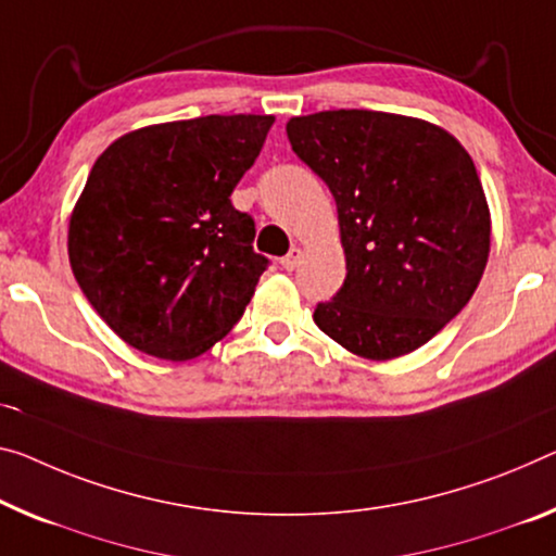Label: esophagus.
Listing matches in <instances>:
<instances>
[{
	"label": "esophagus",
	"mask_w": 556,
	"mask_h": 556,
	"mask_svg": "<svg viewBox=\"0 0 556 556\" xmlns=\"http://www.w3.org/2000/svg\"><path fill=\"white\" fill-rule=\"evenodd\" d=\"M301 258H303V251L298 249V245H293V249H290L283 258H280V266H283L286 270H295L298 268V263H301Z\"/></svg>",
	"instance_id": "esophagus-1"
}]
</instances>
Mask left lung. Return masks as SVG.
<instances>
[{"label":"left lung","mask_w":556,"mask_h":556,"mask_svg":"<svg viewBox=\"0 0 556 556\" xmlns=\"http://www.w3.org/2000/svg\"><path fill=\"white\" fill-rule=\"evenodd\" d=\"M288 141L336 199L345 283L313 320L350 353H413L463 311L490 253L469 153L420 118L340 109L290 118Z\"/></svg>","instance_id":"left-lung-1"}]
</instances>
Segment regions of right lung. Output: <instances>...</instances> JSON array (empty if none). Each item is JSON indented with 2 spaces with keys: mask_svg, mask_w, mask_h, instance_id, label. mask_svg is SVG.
<instances>
[{
  "mask_svg": "<svg viewBox=\"0 0 556 556\" xmlns=\"http://www.w3.org/2000/svg\"><path fill=\"white\" fill-rule=\"evenodd\" d=\"M273 116H199L131 131L93 164L72 213L76 283L141 353L191 361L241 320L261 273L255 220L230 193Z\"/></svg>",
  "mask_w": 556,
  "mask_h": 556,
  "instance_id": "1",
  "label": "right lung"
}]
</instances>
